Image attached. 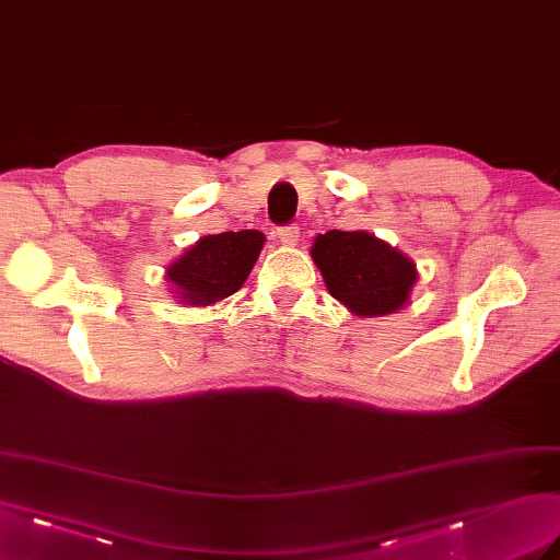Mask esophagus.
<instances>
[{"instance_id":"1","label":"esophagus","mask_w":560,"mask_h":560,"mask_svg":"<svg viewBox=\"0 0 560 560\" xmlns=\"http://www.w3.org/2000/svg\"><path fill=\"white\" fill-rule=\"evenodd\" d=\"M299 235H301L299 223L279 225V229H277V237H279L283 245H295V243H299Z\"/></svg>"}]
</instances>
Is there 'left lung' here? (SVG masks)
Wrapping results in <instances>:
<instances>
[{
    "label": "left lung",
    "instance_id": "8db88e82",
    "mask_svg": "<svg viewBox=\"0 0 560 560\" xmlns=\"http://www.w3.org/2000/svg\"><path fill=\"white\" fill-rule=\"evenodd\" d=\"M329 293L355 315H387L409 301L416 267L363 231H327L311 249Z\"/></svg>",
    "mask_w": 560,
    "mask_h": 560
}]
</instances>
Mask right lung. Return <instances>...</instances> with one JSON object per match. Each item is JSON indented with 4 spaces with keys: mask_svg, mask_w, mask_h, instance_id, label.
Segmentation results:
<instances>
[{
    "mask_svg": "<svg viewBox=\"0 0 560 560\" xmlns=\"http://www.w3.org/2000/svg\"><path fill=\"white\" fill-rule=\"evenodd\" d=\"M261 245L265 235L259 231L205 235L168 269L177 299L189 305H209L235 293L253 271Z\"/></svg>",
    "mask_w": 560,
    "mask_h": 560,
    "instance_id": "obj_1",
    "label": "right lung"
}]
</instances>
